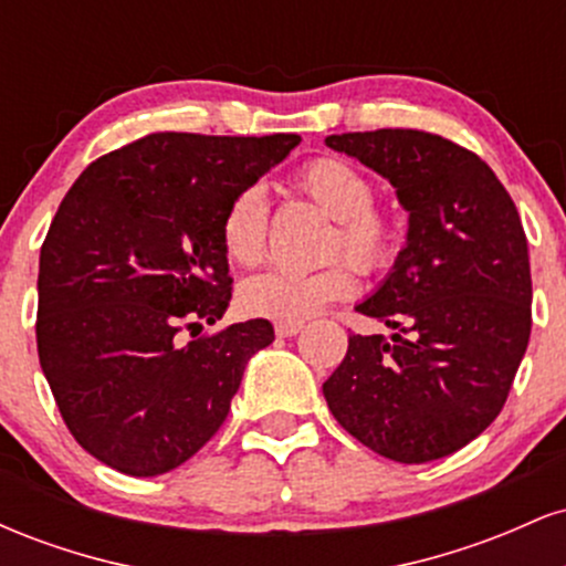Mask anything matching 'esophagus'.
I'll use <instances>...</instances> for the list:
<instances>
[{"instance_id": "esophagus-1", "label": "esophagus", "mask_w": 566, "mask_h": 566, "mask_svg": "<svg viewBox=\"0 0 566 566\" xmlns=\"http://www.w3.org/2000/svg\"><path fill=\"white\" fill-rule=\"evenodd\" d=\"M303 329V324H297V322H276L274 324V333L279 335V337H292V335H297Z\"/></svg>"}]
</instances>
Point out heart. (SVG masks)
<instances>
[{"instance_id":"obj_1","label":"heart","mask_w":566,"mask_h":566,"mask_svg":"<svg viewBox=\"0 0 566 566\" xmlns=\"http://www.w3.org/2000/svg\"><path fill=\"white\" fill-rule=\"evenodd\" d=\"M295 184L311 201L335 218L327 255H346L361 274L391 269L401 252V226L391 212L375 207V186L359 167L335 157L311 159L297 170ZM220 244L233 265L252 269L265 258L269 244V205L261 188H244L226 207L220 220ZM354 274L346 263L316 271H263L239 290L247 314L274 322H305L324 305L354 292Z\"/></svg>"}]
</instances>
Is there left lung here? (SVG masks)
Listing matches in <instances>:
<instances>
[{"mask_svg": "<svg viewBox=\"0 0 566 566\" xmlns=\"http://www.w3.org/2000/svg\"><path fill=\"white\" fill-rule=\"evenodd\" d=\"M324 143L382 175L409 212L394 271L356 305L386 322L391 340L350 335L324 399L382 458H447L497 418L530 343V252L516 205L486 161L441 135L375 129Z\"/></svg>", "mask_w": 566, "mask_h": 566, "instance_id": "1", "label": "left lung"}]
</instances>
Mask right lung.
<instances>
[{"instance_id":"1","label":"right lung","mask_w":566,"mask_h":566,"mask_svg":"<svg viewBox=\"0 0 566 566\" xmlns=\"http://www.w3.org/2000/svg\"><path fill=\"white\" fill-rule=\"evenodd\" d=\"M301 135L154 133L84 170L39 255L36 348L71 437L127 476H159L223 426L265 319L180 346L231 301L220 220Z\"/></svg>"}]
</instances>
